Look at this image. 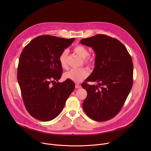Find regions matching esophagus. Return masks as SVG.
Wrapping results in <instances>:
<instances>
[{"mask_svg": "<svg viewBox=\"0 0 151 151\" xmlns=\"http://www.w3.org/2000/svg\"><path fill=\"white\" fill-rule=\"evenodd\" d=\"M81 87V86L79 84L76 83V84L75 85V88H80Z\"/></svg>", "mask_w": 151, "mask_h": 151, "instance_id": "34e87169", "label": "esophagus"}]
</instances>
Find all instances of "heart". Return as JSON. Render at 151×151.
<instances>
[{
    "label": "heart",
    "instance_id": "1",
    "mask_svg": "<svg viewBox=\"0 0 151 151\" xmlns=\"http://www.w3.org/2000/svg\"><path fill=\"white\" fill-rule=\"evenodd\" d=\"M73 51L81 57L83 58V63L88 66H93L95 63V58L93 55H89L88 50L82 45H77L73 48ZM68 55L67 50L63 51L58 58L59 63L62 68H68ZM88 75L87 70L83 69H72L64 74L65 79H70L75 82H80Z\"/></svg>",
    "mask_w": 151,
    "mask_h": 151
}]
</instances>
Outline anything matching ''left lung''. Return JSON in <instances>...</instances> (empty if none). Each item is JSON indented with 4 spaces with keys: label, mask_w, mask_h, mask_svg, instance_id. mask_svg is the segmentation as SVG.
<instances>
[{
    "label": "left lung",
    "mask_w": 151,
    "mask_h": 151,
    "mask_svg": "<svg viewBox=\"0 0 151 151\" xmlns=\"http://www.w3.org/2000/svg\"><path fill=\"white\" fill-rule=\"evenodd\" d=\"M96 55L95 68L81 85L87 96L83 102L84 112L96 121H106L121 111L133 86V64L126 47L115 38L105 35L81 39ZM88 81L98 85H89Z\"/></svg>",
    "instance_id": "1"
}]
</instances>
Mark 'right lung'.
Returning a JSON list of instances; mask_svg holds the SVG:
<instances>
[{
	"instance_id": "1",
	"label": "right lung",
	"mask_w": 151,
	"mask_h": 151,
	"mask_svg": "<svg viewBox=\"0 0 151 151\" xmlns=\"http://www.w3.org/2000/svg\"><path fill=\"white\" fill-rule=\"evenodd\" d=\"M74 40L73 37L39 36L32 40L20 55L18 82L26 109L38 120L49 121L56 118L75 89V83L70 79L55 82L63 73L59 56Z\"/></svg>"
}]
</instances>
